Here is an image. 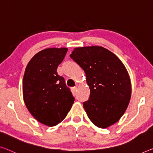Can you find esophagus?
<instances>
[{
  "label": "esophagus",
  "instance_id": "1",
  "mask_svg": "<svg viewBox=\"0 0 153 153\" xmlns=\"http://www.w3.org/2000/svg\"><path fill=\"white\" fill-rule=\"evenodd\" d=\"M76 90H77L76 87H74V88H72V92L75 93L76 91Z\"/></svg>",
  "mask_w": 153,
  "mask_h": 153
}]
</instances>
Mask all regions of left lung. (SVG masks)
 I'll use <instances>...</instances> for the list:
<instances>
[{
  "label": "left lung",
  "instance_id": "8db88e82",
  "mask_svg": "<svg viewBox=\"0 0 153 153\" xmlns=\"http://www.w3.org/2000/svg\"><path fill=\"white\" fill-rule=\"evenodd\" d=\"M70 57L86 75L90 96L83 107L91 123L101 128L116 123L131 96L130 77L123 63L111 51L98 46L75 48Z\"/></svg>",
  "mask_w": 153,
  "mask_h": 153
}]
</instances>
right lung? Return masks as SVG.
Segmentation results:
<instances>
[{
  "label": "right lung",
  "instance_id": "obj_1",
  "mask_svg": "<svg viewBox=\"0 0 153 153\" xmlns=\"http://www.w3.org/2000/svg\"><path fill=\"white\" fill-rule=\"evenodd\" d=\"M67 48H50L39 51L26 67L22 81L23 98L30 114L39 123L54 126L66 117L74 98L58 75Z\"/></svg>",
  "mask_w": 153,
  "mask_h": 153
}]
</instances>
